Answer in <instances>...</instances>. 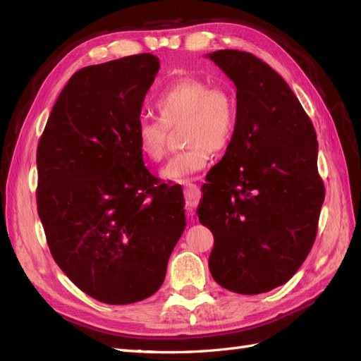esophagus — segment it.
<instances>
[{
  "label": "esophagus",
  "mask_w": 361,
  "mask_h": 361,
  "mask_svg": "<svg viewBox=\"0 0 361 361\" xmlns=\"http://www.w3.org/2000/svg\"><path fill=\"white\" fill-rule=\"evenodd\" d=\"M183 194H185V209H187L188 216H192L194 211H195V206L199 204L200 195H202L200 188L197 187V185L188 182L187 185H185Z\"/></svg>",
  "instance_id": "esophagus-1"
}]
</instances>
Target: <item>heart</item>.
<instances>
[{"label": "heart", "mask_w": 361, "mask_h": 361, "mask_svg": "<svg viewBox=\"0 0 361 361\" xmlns=\"http://www.w3.org/2000/svg\"><path fill=\"white\" fill-rule=\"evenodd\" d=\"M157 117L141 118L137 126L140 154L158 162L167 152L169 128L183 123L188 149L173 155L159 171L162 179L188 180L206 169L212 150L226 149L233 138L238 120L236 97L224 85H211L197 78L171 82L155 96Z\"/></svg>", "instance_id": "1"}]
</instances>
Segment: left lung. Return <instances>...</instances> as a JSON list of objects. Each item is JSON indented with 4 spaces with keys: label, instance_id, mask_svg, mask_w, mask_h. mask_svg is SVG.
Returning <instances> with one entry per match:
<instances>
[{
    "label": "left lung",
    "instance_id": "left-lung-1",
    "mask_svg": "<svg viewBox=\"0 0 361 361\" xmlns=\"http://www.w3.org/2000/svg\"><path fill=\"white\" fill-rule=\"evenodd\" d=\"M236 85L238 120L207 173L199 221L214 235L209 269L224 289L269 292L298 271L318 232L324 183L318 141L288 82L253 54H207Z\"/></svg>",
    "mask_w": 361,
    "mask_h": 361
}]
</instances>
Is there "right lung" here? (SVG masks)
I'll return each mask as SVG.
<instances>
[{"label":"right lung","mask_w":361,"mask_h":361,"mask_svg":"<svg viewBox=\"0 0 361 361\" xmlns=\"http://www.w3.org/2000/svg\"><path fill=\"white\" fill-rule=\"evenodd\" d=\"M159 59L138 54L75 72L37 146V212L54 260L105 304L154 295L185 231L180 185L161 183L137 146Z\"/></svg>","instance_id":"obj_1"}]
</instances>
